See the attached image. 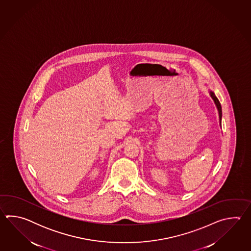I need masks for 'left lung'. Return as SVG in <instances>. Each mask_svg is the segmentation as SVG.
Returning a JSON list of instances; mask_svg holds the SVG:
<instances>
[{
	"label": "left lung",
	"mask_w": 251,
	"mask_h": 251,
	"mask_svg": "<svg viewBox=\"0 0 251 251\" xmlns=\"http://www.w3.org/2000/svg\"><path fill=\"white\" fill-rule=\"evenodd\" d=\"M210 95L213 98V101L215 103V105H216V107H217V109H218L220 120H222V106H221V103L219 102L218 99L214 95V93H213V91H210Z\"/></svg>",
	"instance_id": "8db88e82"
}]
</instances>
